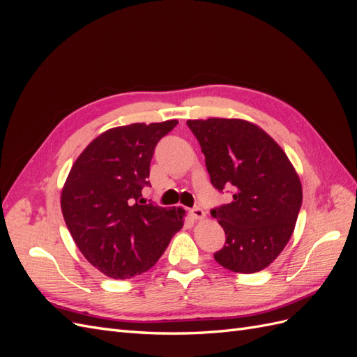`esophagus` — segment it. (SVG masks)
<instances>
[{
    "label": "esophagus",
    "mask_w": 357,
    "mask_h": 357,
    "mask_svg": "<svg viewBox=\"0 0 357 357\" xmlns=\"http://www.w3.org/2000/svg\"><path fill=\"white\" fill-rule=\"evenodd\" d=\"M190 215L195 220H201V219H204L205 218V211L201 208V207H193L192 210H190Z\"/></svg>",
    "instance_id": "34e87169"
}]
</instances>
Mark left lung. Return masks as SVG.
<instances>
[{
  "label": "left lung",
  "mask_w": 357,
  "mask_h": 357,
  "mask_svg": "<svg viewBox=\"0 0 357 357\" xmlns=\"http://www.w3.org/2000/svg\"><path fill=\"white\" fill-rule=\"evenodd\" d=\"M205 156L210 181L232 202L211 208L226 235L215 262L232 273L252 274L282 253L295 229L302 188L295 168L274 139L240 119L188 121Z\"/></svg>",
  "instance_id": "obj_1"
}]
</instances>
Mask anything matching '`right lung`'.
Wrapping results in <instances>:
<instances>
[{
    "mask_svg": "<svg viewBox=\"0 0 357 357\" xmlns=\"http://www.w3.org/2000/svg\"><path fill=\"white\" fill-rule=\"evenodd\" d=\"M177 123L109 129L74 162L62 214L83 256L105 275L125 280L149 271L183 228V211L142 202L155 147Z\"/></svg>",
    "mask_w": 357,
    "mask_h": 357,
    "instance_id": "1",
    "label": "right lung"
}]
</instances>
